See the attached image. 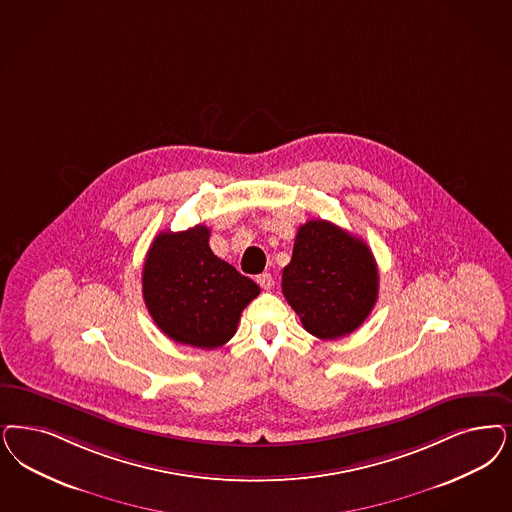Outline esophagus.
Returning a JSON list of instances; mask_svg holds the SVG:
<instances>
[{
  "instance_id": "obj_1",
  "label": "esophagus",
  "mask_w": 512,
  "mask_h": 512,
  "mask_svg": "<svg viewBox=\"0 0 512 512\" xmlns=\"http://www.w3.org/2000/svg\"><path fill=\"white\" fill-rule=\"evenodd\" d=\"M257 283L263 287V289H272V285H274V278H272V274H268V272H263V274H259L257 276Z\"/></svg>"
}]
</instances>
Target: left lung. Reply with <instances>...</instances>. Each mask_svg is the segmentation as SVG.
Returning a JSON list of instances; mask_svg holds the SVG:
<instances>
[{
    "label": "left lung",
    "mask_w": 512,
    "mask_h": 512,
    "mask_svg": "<svg viewBox=\"0 0 512 512\" xmlns=\"http://www.w3.org/2000/svg\"><path fill=\"white\" fill-rule=\"evenodd\" d=\"M378 282L371 247L329 221L312 219L297 230L282 291L310 335L335 340L369 318Z\"/></svg>",
    "instance_id": "1"
}]
</instances>
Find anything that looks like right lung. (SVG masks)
<instances>
[{
  "instance_id": "obj_1",
  "label": "right lung",
  "mask_w": 512,
  "mask_h": 512,
  "mask_svg": "<svg viewBox=\"0 0 512 512\" xmlns=\"http://www.w3.org/2000/svg\"><path fill=\"white\" fill-rule=\"evenodd\" d=\"M143 300L160 331L179 344L213 350L236 333L259 285L213 255L210 229L160 232L147 251Z\"/></svg>"
}]
</instances>
